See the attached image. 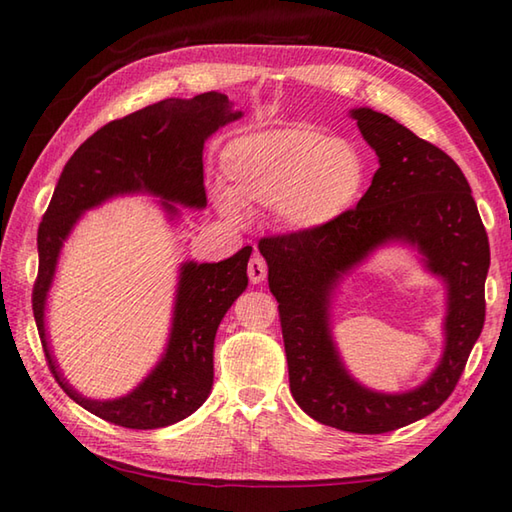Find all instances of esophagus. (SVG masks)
<instances>
[{"mask_svg": "<svg viewBox=\"0 0 512 512\" xmlns=\"http://www.w3.org/2000/svg\"><path fill=\"white\" fill-rule=\"evenodd\" d=\"M266 262L259 255H255V257H250V262H248V268H246V273H248V279L253 281V284H259V281H264L266 279Z\"/></svg>", "mask_w": 512, "mask_h": 512, "instance_id": "esophagus-1", "label": "esophagus"}]
</instances>
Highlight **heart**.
<instances>
[{"label": "heart", "mask_w": 512, "mask_h": 512, "mask_svg": "<svg viewBox=\"0 0 512 512\" xmlns=\"http://www.w3.org/2000/svg\"><path fill=\"white\" fill-rule=\"evenodd\" d=\"M231 195L220 209L239 222L242 206L277 209L290 231L312 233L352 209L365 167L358 149L312 127L270 129L233 140L224 151Z\"/></svg>", "instance_id": "obj_1"}]
</instances>
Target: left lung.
Returning <instances> with one entry per match:
<instances>
[{"label": "left lung", "instance_id": "left-lung-1", "mask_svg": "<svg viewBox=\"0 0 512 512\" xmlns=\"http://www.w3.org/2000/svg\"><path fill=\"white\" fill-rule=\"evenodd\" d=\"M352 116L380 162L372 187L330 226L262 237L257 246L279 303L292 398L328 427L387 433L429 416L453 394L484 328L491 248L469 182L451 156L385 114L361 107ZM389 238L418 245L450 284L443 361L422 388L396 397L376 395L347 377L327 328L335 279Z\"/></svg>", "mask_w": 512, "mask_h": 512}]
</instances>
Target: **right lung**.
Returning <instances> with one entry per match:
<instances>
[{
  "label": "right lung",
  "instance_id": "1",
  "mask_svg": "<svg viewBox=\"0 0 512 512\" xmlns=\"http://www.w3.org/2000/svg\"><path fill=\"white\" fill-rule=\"evenodd\" d=\"M231 101L204 92L191 101L165 99L116 118L74 151L54 187L37 233L39 270L32 286L39 339L52 376L74 402L94 416L127 429H160L184 420L209 398L213 385V341L226 310L248 286L250 246L217 264H184L167 354L143 385L118 400H88L76 394L54 367L43 330V308L59 250L83 211L118 193L149 191L171 202L206 206L202 149L217 127L235 121Z\"/></svg>",
  "mask_w": 512,
  "mask_h": 512
}]
</instances>
